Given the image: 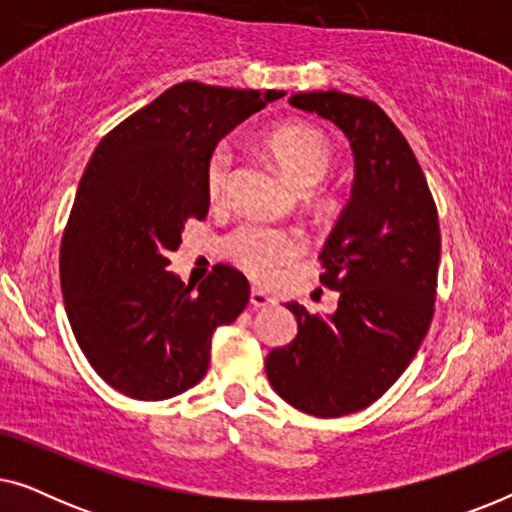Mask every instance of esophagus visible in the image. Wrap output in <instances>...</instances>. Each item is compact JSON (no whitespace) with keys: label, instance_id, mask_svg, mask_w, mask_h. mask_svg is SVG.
I'll use <instances>...</instances> for the list:
<instances>
[{"label":"esophagus","instance_id":"34e87169","mask_svg":"<svg viewBox=\"0 0 512 512\" xmlns=\"http://www.w3.org/2000/svg\"><path fill=\"white\" fill-rule=\"evenodd\" d=\"M275 303V298H270L268 293L265 291H261V289H251V293H249V305L251 307H268V305H272Z\"/></svg>","mask_w":512,"mask_h":512}]
</instances>
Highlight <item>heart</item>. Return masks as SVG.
Listing matches in <instances>:
<instances>
[{"instance_id":"b5f03b06","label":"heart","mask_w":512,"mask_h":512,"mask_svg":"<svg viewBox=\"0 0 512 512\" xmlns=\"http://www.w3.org/2000/svg\"><path fill=\"white\" fill-rule=\"evenodd\" d=\"M261 144L265 153L279 165V170L298 188H312L328 172L333 160L328 139L317 128L305 123L275 125L265 132ZM230 163H233V158H230L226 146H219L209 156L205 184L212 202L226 198ZM300 249H303V244H300L296 233L284 228L261 226V223L237 228L226 240V254L256 279L275 275L277 265L289 263L291 258L300 254Z\"/></svg>"}]
</instances>
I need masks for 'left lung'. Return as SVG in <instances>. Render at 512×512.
<instances>
[{
    "instance_id": "8db88e82",
    "label": "left lung",
    "mask_w": 512,
    "mask_h": 512,
    "mask_svg": "<svg viewBox=\"0 0 512 512\" xmlns=\"http://www.w3.org/2000/svg\"><path fill=\"white\" fill-rule=\"evenodd\" d=\"M291 107L331 121L349 139L354 184L321 249V284L340 291L326 317L286 303L298 324L272 349L265 375L293 408L342 417L375 403L417 354L433 317L440 230L410 144L375 102L314 90Z\"/></svg>"
}]
</instances>
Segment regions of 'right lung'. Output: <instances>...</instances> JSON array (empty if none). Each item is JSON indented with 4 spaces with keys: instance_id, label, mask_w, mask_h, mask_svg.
I'll list each match as a JSON object with an SVG mask.
<instances>
[{
    "instance_id": "right-lung-1",
    "label": "right lung",
    "mask_w": 512,
    "mask_h": 512,
    "mask_svg": "<svg viewBox=\"0 0 512 512\" xmlns=\"http://www.w3.org/2000/svg\"><path fill=\"white\" fill-rule=\"evenodd\" d=\"M184 81L109 132L83 172L60 247L65 310L90 366L139 401H163L205 377L212 335L249 303L240 270L205 282L167 270L186 219H205L216 144L284 97Z\"/></svg>"
}]
</instances>
